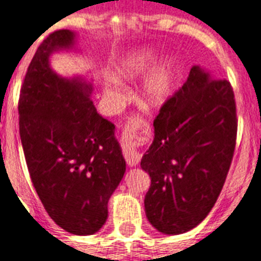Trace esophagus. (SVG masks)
I'll return each instance as SVG.
<instances>
[{
	"instance_id": "34e87169",
	"label": "esophagus",
	"mask_w": 261,
	"mask_h": 261,
	"mask_svg": "<svg viewBox=\"0 0 261 261\" xmlns=\"http://www.w3.org/2000/svg\"><path fill=\"white\" fill-rule=\"evenodd\" d=\"M141 154L135 150L126 149L124 150V158H126V162L128 166H137L141 161Z\"/></svg>"
}]
</instances>
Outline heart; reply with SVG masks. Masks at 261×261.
<instances>
[{"instance_id":"b5f03b06","label":"heart","mask_w":261,"mask_h":261,"mask_svg":"<svg viewBox=\"0 0 261 261\" xmlns=\"http://www.w3.org/2000/svg\"><path fill=\"white\" fill-rule=\"evenodd\" d=\"M154 61H155V56L150 50H143L141 54L133 55L118 65L115 71V77L118 80L137 79L138 76L143 75L146 71L151 68ZM173 87H174V69H173L171 61L167 60L142 83L139 92H138L139 101L146 109L161 107L169 99ZM103 94H105L106 99L114 105L119 103L123 99L122 90L118 86V83L106 87Z\"/></svg>"}]
</instances>
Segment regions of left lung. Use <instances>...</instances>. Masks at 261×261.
Returning a JSON list of instances; mask_svg holds the SVG:
<instances>
[{
    "instance_id": "1",
    "label": "left lung",
    "mask_w": 261,
    "mask_h": 261,
    "mask_svg": "<svg viewBox=\"0 0 261 261\" xmlns=\"http://www.w3.org/2000/svg\"><path fill=\"white\" fill-rule=\"evenodd\" d=\"M236 103L230 83L193 65L154 120V141L141 167L151 178L149 222L165 234L196 228L219 198L233 158Z\"/></svg>"
}]
</instances>
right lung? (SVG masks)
<instances>
[{
    "label": "right lung",
    "instance_id": "obj_1",
    "mask_svg": "<svg viewBox=\"0 0 261 261\" xmlns=\"http://www.w3.org/2000/svg\"><path fill=\"white\" fill-rule=\"evenodd\" d=\"M76 33H50L37 48L21 87L20 137L28 170L48 215L72 234L105 225L126 161L115 126L97 114L92 84L50 68L55 52L75 49Z\"/></svg>",
    "mask_w": 261,
    "mask_h": 261
}]
</instances>
